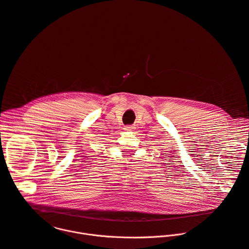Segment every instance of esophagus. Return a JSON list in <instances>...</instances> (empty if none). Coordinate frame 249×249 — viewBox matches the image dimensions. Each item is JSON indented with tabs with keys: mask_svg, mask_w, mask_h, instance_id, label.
<instances>
[{
	"mask_svg": "<svg viewBox=\"0 0 249 249\" xmlns=\"http://www.w3.org/2000/svg\"><path fill=\"white\" fill-rule=\"evenodd\" d=\"M133 129H134L133 126H125L124 127V130H126V131H132Z\"/></svg>",
	"mask_w": 249,
	"mask_h": 249,
	"instance_id": "34e87169",
	"label": "esophagus"
}]
</instances>
